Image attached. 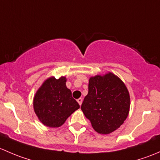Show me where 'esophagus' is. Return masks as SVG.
Wrapping results in <instances>:
<instances>
[{
	"label": "esophagus",
	"instance_id": "esophagus-1",
	"mask_svg": "<svg viewBox=\"0 0 160 160\" xmlns=\"http://www.w3.org/2000/svg\"><path fill=\"white\" fill-rule=\"evenodd\" d=\"M77 102H78V104L81 105H82V99L81 98H79L78 99H77Z\"/></svg>",
	"mask_w": 160,
	"mask_h": 160
}]
</instances>
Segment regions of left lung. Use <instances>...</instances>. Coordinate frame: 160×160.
I'll list each match as a JSON object with an SVG mask.
<instances>
[{
	"label": "left lung",
	"instance_id": "1",
	"mask_svg": "<svg viewBox=\"0 0 160 160\" xmlns=\"http://www.w3.org/2000/svg\"><path fill=\"white\" fill-rule=\"evenodd\" d=\"M81 108L97 132L109 134L128 117L129 92L124 82L112 72L92 76Z\"/></svg>",
	"mask_w": 160,
	"mask_h": 160
}]
</instances>
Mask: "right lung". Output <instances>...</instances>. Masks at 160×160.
Returning <instances> with one entry per match:
<instances>
[{"mask_svg":"<svg viewBox=\"0 0 160 160\" xmlns=\"http://www.w3.org/2000/svg\"><path fill=\"white\" fill-rule=\"evenodd\" d=\"M67 78L51 76L44 80L33 99L34 112L39 121L50 128H58L80 108L66 86Z\"/></svg>","mask_w":160,"mask_h":160,"instance_id":"1","label":"right lung"}]
</instances>
